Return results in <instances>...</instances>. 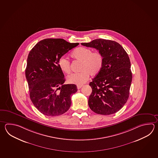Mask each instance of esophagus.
<instances>
[{"label": "esophagus", "instance_id": "34e87169", "mask_svg": "<svg viewBox=\"0 0 158 158\" xmlns=\"http://www.w3.org/2000/svg\"><path fill=\"white\" fill-rule=\"evenodd\" d=\"M83 85H77V89H81V88L82 87Z\"/></svg>", "mask_w": 158, "mask_h": 158}]
</instances>
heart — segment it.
Masks as SVG:
<instances>
[{
	"label": "heart",
	"instance_id": "heart-1",
	"mask_svg": "<svg viewBox=\"0 0 158 158\" xmlns=\"http://www.w3.org/2000/svg\"><path fill=\"white\" fill-rule=\"evenodd\" d=\"M71 57L81 61L79 73H73L68 77L69 83L81 85L88 79L89 74L94 77L99 74L103 68L104 57L100 52H94L85 47H79L70 54ZM58 66L66 74L70 73V62L64 57L58 59Z\"/></svg>",
	"mask_w": 158,
	"mask_h": 158
}]
</instances>
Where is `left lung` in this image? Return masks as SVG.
<instances>
[{
    "mask_svg": "<svg viewBox=\"0 0 158 158\" xmlns=\"http://www.w3.org/2000/svg\"><path fill=\"white\" fill-rule=\"evenodd\" d=\"M81 45L96 49L104 57L103 68L90 82L92 92L88 105L94 112L110 115L118 112L128 99L132 81L128 55L118 43L94 39Z\"/></svg>",
    "mask_w": 158,
    "mask_h": 158,
    "instance_id": "8db88e82",
    "label": "left lung"
}]
</instances>
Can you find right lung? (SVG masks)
<instances>
[{"label":"right lung","mask_w":158,"mask_h":158,"mask_svg":"<svg viewBox=\"0 0 158 158\" xmlns=\"http://www.w3.org/2000/svg\"><path fill=\"white\" fill-rule=\"evenodd\" d=\"M79 45L63 39H45L29 52L25 70L30 97L33 105L47 116L66 113L71 106V97L77 92L75 84H64L58 60Z\"/></svg>","instance_id":"right-lung-1"}]
</instances>
